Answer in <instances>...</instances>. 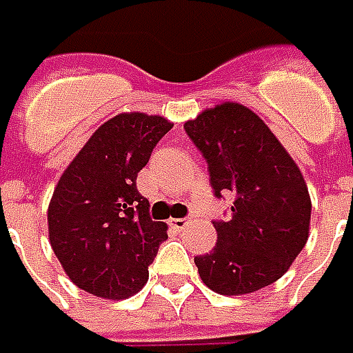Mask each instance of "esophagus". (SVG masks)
Returning <instances> with one entry per match:
<instances>
[{"label":"esophagus","instance_id":"obj_1","mask_svg":"<svg viewBox=\"0 0 353 353\" xmlns=\"http://www.w3.org/2000/svg\"><path fill=\"white\" fill-rule=\"evenodd\" d=\"M170 225L174 226V228H177V230H183V228H188L189 226V219H172Z\"/></svg>","mask_w":353,"mask_h":353}]
</instances>
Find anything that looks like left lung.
<instances>
[{
  "instance_id": "left-lung-1",
  "label": "left lung",
  "mask_w": 353,
  "mask_h": 353,
  "mask_svg": "<svg viewBox=\"0 0 353 353\" xmlns=\"http://www.w3.org/2000/svg\"><path fill=\"white\" fill-rule=\"evenodd\" d=\"M216 197L232 216L213 223L214 248L195 258L203 283L219 295H248L275 283L309 240L310 195L295 160L248 107L225 101L188 121Z\"/></svg>"
}]
</instances>
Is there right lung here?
<instances>
[{"instance_id":"1","label":"right lung","mask_w":353,"mask_h":353,"mask_svg":"<svg viewBox=\"0 0 353 353\" xmlns=\"http://www.w3.org/2000/svg\"><path fill=\"white\" fill-rule=\"evenodd\" d=\"M172 127L160 115H115L56 183L48 205L50 246L72 283L95 297L127 299L148 281L168 226L150 219L137 176Z\"/></svg>"}]
</instances>
